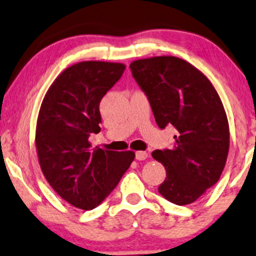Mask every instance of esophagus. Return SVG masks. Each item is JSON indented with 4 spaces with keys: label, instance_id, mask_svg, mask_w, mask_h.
<instances>
[{
    "label": "esophagus",
    "instance_id": "1",
    "mask_svg": "<svg viewBox=\"0 0 256 256\" xmlns=\"http://www.w3.org/2000/svg\"><path fill=\"white\" fill-rule=\"evenodd\" d=\"M148 156H150V154L144 152V150H138V152H136V154H135L136 160H146Z\"/></svg>",
    "mask_w": 256,
    "mask_h": 256
}]
</instances>
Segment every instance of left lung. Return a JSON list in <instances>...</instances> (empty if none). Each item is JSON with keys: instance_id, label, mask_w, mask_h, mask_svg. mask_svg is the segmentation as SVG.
<instances>
[{"instance_id": "obj_1", "label": "left lung", "mask_w": 256, "mask_h": 256, "mask_svg": "<svg viewBox=\"0 0 256 256\" xmlns=\"http://www.w3.org/2000/svg\"><path fill=\"white\" fill-rule=\"evenodd\" d=\"M130 70L156 124H172L178 132L172 150L152 153L166 170L158 190L176 205L194 203L218 182L228 158L229 123L222 100L206 76L184 59H138Z\"/></svg>"}]
</instances>
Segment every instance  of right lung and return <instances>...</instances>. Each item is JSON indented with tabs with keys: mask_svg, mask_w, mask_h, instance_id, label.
<instances>
[{
	"mask_svg": "<svg viewBox=\"0 0 256 256\" xmlns=\"http://www.w3.org/2000/svg\"><path fill=\"white\" fill-rule=\"evenodd\" d=\"M121 62H80L62 72L41 103L36 147L46 180L62 200L91 210L110 194L133 162L132 150H91L100 133V103L124 71Z\"/></svg>",
	"mask_w": 256,
	"mask_h": 256,
	"instance_id": "right-lung-1",
	"label": "right lung"
}]
</instances>
